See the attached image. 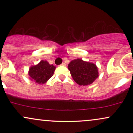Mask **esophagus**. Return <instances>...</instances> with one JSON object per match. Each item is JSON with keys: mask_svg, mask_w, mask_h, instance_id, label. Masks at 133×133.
<instances>
[{"mask_svg": "<svg viewBox=\"0 0 133 133\" xmlns=\"http://www.w3.org/2000/svg\"><path fill=\"white\" fill-rule=\"evenodd\" d=\"M62 65H65V62H62V63L61 64Z\"/></svg>", "mask_w": 133, "mask_h": 133, "instance_id": "34e87169", "label": "esophagus"}]
</instances>
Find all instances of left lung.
Wrapping results in <instances>:
<instances>
[{
	"label": "left lung",
	"instance_id": "8db88e82",
	"mask_svg": "<svg viewBox=\"0 0 133 133\" xmlns=\"http://www.w3.org/2000/svg\"><path fill=\"white\" fill-rule=\"evenodd\" d=\"M68 69L73 79L81 86L91 84L98 77L96 65L81 59L72 61L69 64Z\"/></svg>",
	"mask_w": 133,
	"mask_h": 133
}]
</instances>
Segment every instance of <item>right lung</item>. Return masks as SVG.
Here are the masks:
<instances>
[{"instance_id": "right-lung-1", "label": "right lung", "mask_w": 133, "mask_h": 133, "mask_svg": "<svg viewBox=\"0 0 133 133\" xmlns=\"http://www.w3.org/2000/svg\"><path fill=\"white\" fill-rule=\"evenodd\" d=\"M56 67L45 61H41L37 65L31 67L29 71L30 78L38 84H44L53 76Z\"/></svg>"}]
</instances>
